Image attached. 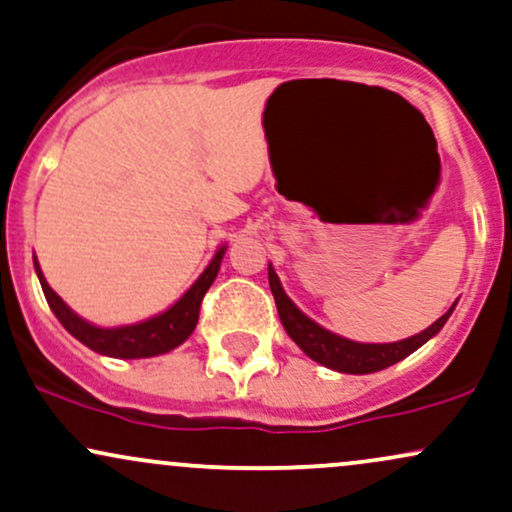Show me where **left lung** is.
Returning a JSON list of instances; mask_svg holds the SVG:
<instances>
[{
  "label": "left lung",
  "instance_id": "obj_1",
  "mask_svg": "<svg viewBox=\"0 0 512 512\" xmlns=\"http://www.w3.org/2000/svg\"><path fill=\"white\" fill-rule=\"evenodd\" d=\"M268 282L287 335H290L314 362L328 366V369L342 371V374H374V371L388 369V366L398 364L400 359L410 357L414 350H419L426 340L434 338L438 330L446 326L448 316L453 314L455 309L453 304L446 314L438 318L434 326L422 330L419 335H412V338L400 342H386V345H366V342L340 338V335L318 326V323L311 321L309 316H304L302 311L292 304V299L287 297L285 290H282L273 266H268Z\"/></svg>",
  "mask_w": 512,
  "mask_h": 512
}]
</instances>
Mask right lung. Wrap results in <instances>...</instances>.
<instances>
[{
	"instance_id": "obj_1",
	"label": "right lung",
	"mask_w": 512,
	"mask_h": 512,
	"mask_svg": "<svg viewBox=\"0 0 512 512\" xmlns=\"http://www.w3.org/2000/svg\"><path fill=\"white\" fill-rule=\"evenodd\" d=\"M222 256H225V246L215 254L213 261L208 263V268L201 273V278L189 287V292H186L172 309H167L165 314L160 316L148 318V321L143 323H136V326L122 328H98L93 326V323L83 321V318L76 316L74 311L62 302V297L47 285L38 261H35V273H38L42 292H45V299L54 311V316L59 318V323H62L76 340H81L83 345L90 347L93 352L107 354V357L143 359L174 350V347L182 345V342L194 333L201 302L210 290V285H213L215 275H218Z\"/></svg>"
}]
</instances>
